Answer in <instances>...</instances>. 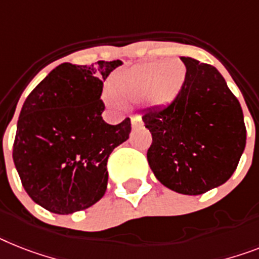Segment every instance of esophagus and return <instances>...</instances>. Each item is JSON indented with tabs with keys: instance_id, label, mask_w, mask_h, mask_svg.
<instances>
[{
	"instance_id": "1",
	"label": "esophagus",
	"mask_w": 259,
	"mask_h": 259,
	"mask_svg": "<svg viewBox=\"0 0 259 259\" xmlns=\"http://www.w3.org/2000/svg\"><path fill=\"white\" fill-rule=\"evenodd\" d=\"M131 123H132V127H139V125H143L142 117L138 116V115H135V116L131 117Z\"/></svg>"
}]
</instances>
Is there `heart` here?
Here are the masks:
<instances>
[{"label": "heart", "mask_w": 259, "mask_h": 259, "mask_svg": "<svg viewBox=\"0 0 259 259\" xmlns=\"http://www.w3.org/2000/svg\"><path fill=\"white\" fill-rule=\"evenodd\" d=\"M187 79V67L180 59L145 62L117 71L106 94L112 106L138 102L145 96L152 106H166L176 99Z\"/></svg>", "instance_id": "obj_1"}]
</instances>
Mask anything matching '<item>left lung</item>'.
<instances>
[{"instance_id":"left-lung-1","label":"left lung","mask_w":259,"mask_h":259,"mask_svg":"<svg viewBox=\"0 0 259 259\" xmlns=\"http://www.w3.org/2000/svg\"><path fill=\"white\" fill-rule=\"evenodd\" d=\"M187 79L169 104L142 116L152 135L147 159L172 191L197 196L229 180L246 145L241 104L219 70L181 57Z\"/></svg>"}]
</instances>
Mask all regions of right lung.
<instances>
[{
  "instance_id": "obj_1",
  "label": "right lung",
  "mask_w": 259,
  "mask_h": 259,
  "mask_svg": "<svg viewBox=\"0 0 259 259\" xmlns=\"http://www.w3.org/2000/svg\"><path fill=\"white\" fill-rule=\"evenodd\" d=\"M120 61L62 63L29 94L17 123L13 160L26 193L57 214L83 210L107 189V160L131 132L107 124L103 82Z\"/></svg>"
}]
</instances>
